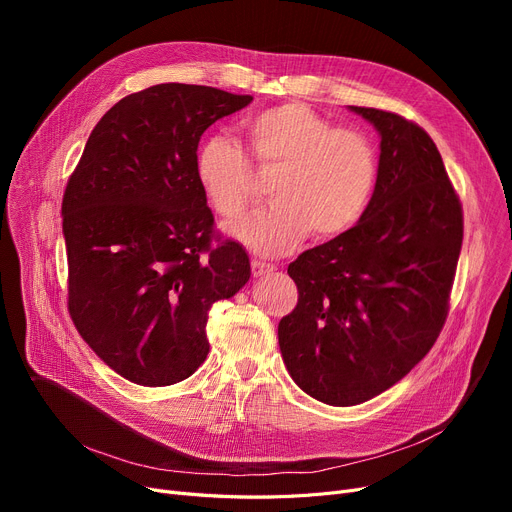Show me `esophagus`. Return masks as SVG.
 Segmentation results:
<instances>
[{
  "instance_id": "obj_1",
  "label": "esophagus",
  "mask_w": 512,
  "mask_h": 512,
  "mask_svg": "<svg viewBox=\"0 0 512 512\" xmlns=\"http://www.w3.org/2000/svg\"><path fill=\"white\" fill-rule=\"evenodd\" d=\"M274 270H276V265H274V263H265V261H257V259H253V261H251V272H253V276H255V278L265 276V274H270V272H274Z\"/></svg>"
}]
</instances>
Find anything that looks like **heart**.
I'll return each instance as SVG.
<instances>
[{"label":"heart","instance_id":"1","mask_svg":"<svg viewBox=\"0 0 512 512\" xmlns=\"http://www.w3.org/2000/svg\"><path fill=\"white\" fill-rule=\"evenodd\" d=\"M247 151L224 137L203 141L195 178L209 207L226 222L245 215L255 199L253 172L272 174L270 207L234 228L261 255L294 249L309 234L332 240L351 230L373 193V145L353 128H336L305 103L288 101L242 118Z\"/></svg>","mask_w":512,"mask_h":512}]
</instances>
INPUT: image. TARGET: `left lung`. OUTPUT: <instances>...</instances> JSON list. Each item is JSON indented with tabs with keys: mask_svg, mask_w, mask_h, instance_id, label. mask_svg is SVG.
<instances>
[{
	"mask_svg": "<svg viewBox=\"0 0 512 512\" xmlns=\"http://www.w3.org/2000/svg\"><path fill=\"white\" fill-rule=\"evenodd\" d=\"M348 107L380 132L378 180L357 226L288 265L299 301L278 324L290 378L332 407L382 394L429 353L463 245V205L432 137Z\"/></svg>",
	"mask_w": 512,
	"mask_h": 512,
	"instance_id": "8db88e82",
	"label": "left lung"
}]
</instances>
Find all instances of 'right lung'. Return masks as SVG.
Returning <instances> with one entry per match:
<instances>
[{
    "instance_id": "add662e5",
    "label": "right lung",
    "mask_w": 512,
    "mask_h": 512,
    "mask_svg": "<svg viewBox=\"0 0 512 512\" xmlns=\"http://www.w3.org/2000/svg\"><path fill=\"white\" fill-rule=\"evenodd\" d=\"M251 101L182 83L126 95L68 178V311L95 355L134 384L193 375L209 353L211 305L251 278L249 255L215 232L195 178L201 134Z\"/></svg>"
}]
</instances>
